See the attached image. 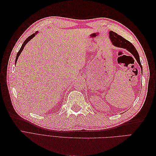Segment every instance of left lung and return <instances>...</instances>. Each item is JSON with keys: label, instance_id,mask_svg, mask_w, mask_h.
I'll return each instance as SVG.
<instances>
[{"label": "left lung", "instance_id": "8db88e82", "mask_svg": "<svg viewBox=\"0 0 156 156\" xmlns=\"http://www.w3.org/2000/svg\"><path fill=\"white\" fill-rule=\"evenodd\" d=\"M109 37L113 45L116 47H119V48L126 49L127 51H129L134 56V57L135 58L136 61H137V62L141 68V70H143V67L141 66L139 58V55L133 45L129 41H127V40L124 38L123 37H122L121 36L116 34V32L113 31L109 32Z\"/></svg>", "mask_w": 156, "mask_h": 156}]
</instances>
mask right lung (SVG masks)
Wrapping results in <instances>:
<instances>
[{"instance_id": "obj_1", "label": "right lung", "mask_w": 156, "mask_h": 156, "mask_svg": "<svg viewBox=\"0 0 156 156\" xmlns=\"http://www.w3.org/2000/svg\"><path fill=\"white\" fill-rule=\"evenodd\" d=\"M37 32H36V33H34V34H32L31 36H30L29 37H28L25 40V41H24V43L23 44V45H22V46H21V49H20V51H18V53H17V56H16V62H17V59H18V57L19 56H20V54H21V53L22 52V51L23 50V49H24V47L25 46V45L28 43V42H29L33 37H34L36 34H37Z\"/></svg>"}]
</instances>
